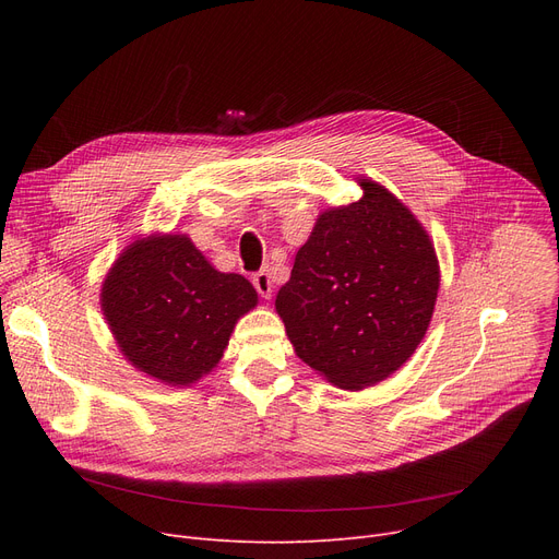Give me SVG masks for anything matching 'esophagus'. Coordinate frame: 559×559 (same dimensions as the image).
Masks as SVG:
<instances>
[{"label": "esophagus", "instance_id": "obj_1", "mask_svg": "<svg viewBox=\"0 0 559 559\" xmlns=\"http://www.w3.org/2000/svg\"><path fill=\"white\" fill-rule=\"evenodd\" d=\"M251 283H253L255 292H258V295H260L262 299H272L274 283H272V276H270V272H267V270H260V272H255V274H253V278H251Z\"/></svg>", "mask_w": 559, "mask_h": 559}]
</instances>
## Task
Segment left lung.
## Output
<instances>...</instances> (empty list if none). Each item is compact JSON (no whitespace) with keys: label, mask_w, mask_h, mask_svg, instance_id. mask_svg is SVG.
<instances>
[{"label":"left lung","mask_w":559,"mask_h":559,"mask_svg":"<svg viewBox=\"0 0 559 559\" xmlns=\"http://www.w3.org/2000/svg\"><path fill=\"white\" fill-rule=\"evenodd\" d=\"M319 215L276 310L297 356L360 390L394 373L424 340L439 289L428 233L383 186Z\"/></svg>","instance_id":"1"}]
</instances>
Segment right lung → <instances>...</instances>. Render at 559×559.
<instances>
[{"instance_id": "add662e5", "label": "right lung", "mask_w": 559, "mask_h": 559, "mask_svg": "<svg viewBox=\"0 0 559 559\" xmlns=\"http://www.w3.org/2000/svg\"><path fill=\"white\" fill-rule=\"evenodd\" d=\"M255 301L245 276L217 272L186 235L133 242L102 289L106 321L129 362L167 385L209 373Z\"/></svg>"}]
</instances>
